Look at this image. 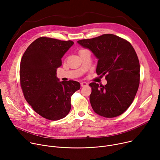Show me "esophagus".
<instances>
[{"mask_svg": "<svg viewBox=\"0 0 160 160\" xmlns=\"http://www.w3.org/2000/svg\"><path fill=\"white\" fill-rule=\"evenodd\" d=\"M87 85H88V83L87 82H81V86L82 87H86V86H87Z\"/></svg>", "mask_w": 160, "mask_h": 160, "instance_id": "obj_1", "label": "esophagus"}]
</instances>
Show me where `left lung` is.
I'll return each mask as SVG.
<instances>
[{
  "instance_id": "left-lung-1",
  "label": "left lung",
  "mask_w": 160,
  "mask_h": 160,
  "mask_svg": "<svg viewBox=\"0 0 160 160\" xmlns=\"http://www.w3.org/2000/svg\"><path fill=\"white\" fill-rule=\"evenodd\" d=\"M98 59L97 75H106L104 86L91 82V106L95 113L113 118L124 113L132 102L140 83V63L127 40L112 34L78 41Z\"/></svg>"
}]
</instances>
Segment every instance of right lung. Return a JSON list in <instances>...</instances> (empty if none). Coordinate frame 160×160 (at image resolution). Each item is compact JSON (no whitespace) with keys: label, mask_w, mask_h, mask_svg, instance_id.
I'll use <instances>...</instances> for the list:
<instances>
[{"label":"right lung","mask_w":160,"mask_h":160,"mask_svg":"<svg viewBox=\"0 0 160 160\" xmlns=\"http://www.w3.org/2000/svg\"><path fill=\"white\" fill-rule=\"evenodd\" d=\"M73 45L71 40L40 37L28 47L22 58L20 79L24 97L46 119L65 117L71 108V96L80 88L79 82L59 81L56 76L57 68L62 65L61 58Z\"/></svg>","instance_id":"add662e5"}]
</instances>
